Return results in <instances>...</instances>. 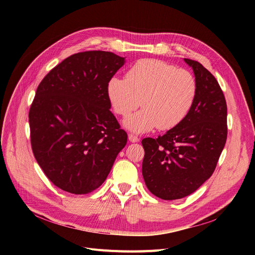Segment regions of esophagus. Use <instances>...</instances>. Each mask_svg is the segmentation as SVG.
<instances>
[{"label":"esophagus","mask_w":255,"mask_h":255,"mask_svg":"<svg viewBox=\"0 0 255 255\" xmlns=\"http://www.w3.org/2000/svg\"><path fill=\"white\" fill-rule=\"evenodd\" d=\"M128 139H129L131 142H137V141L139 140V138H138L136 135L132 134V133H129V134H128Z\"/></svg>","instance_id":"obj_1"}]
</instances>
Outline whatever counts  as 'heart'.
<instances>
[{
	"instance_id": "obj_1",
	"label": "heart",
	"mask_w": 255,
	"mask_h": 255,
	"mask_svg": "<svg viewBox=\"0 0 255 255\" xmlns=\"http://www.w3.org/2000/svg\"><path fill=\"white\" fill-rule=\"evenodd\" d=\"M196 92L197 84L191 72L155 59L138 61L126 78L113 77L107 85V94L118 115L127 117L139 104L142 106L124 122L127 129L136 133L178 126L191 110Z\"/></svg>"
}]
</instances>
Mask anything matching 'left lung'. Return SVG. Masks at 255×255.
Returning <instances> with one entry per match:
<instances>
[{
  "label": "left lung",
  "instance_id": "8db88e82",
  "mask_svg": "<svg viewBox=\"0 0 255 255\" xmlns=\"http://www.w3.org/2000/svg\"><path fill=\"white\" fill-rule=\"evenodd\" d=\"M184 61L197 84L191 110L164 135L141 140L144 183L165 200L193 193L213 175L227 137L226 101L217 79L197 61Z\"/></svg>",
  "mask_w": 255,
  "mask_h": 255
}]
</instances>
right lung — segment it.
<instances>
[{"label": "right lung", "mask_w": 255, "mask_h": 255, "mask_svg": "<svg viewBox=\"0 0 255 255\" xmlns=\"http://www.w3.org/2000/svg\"><path fill=\"white\" fill-rule=\"evenodd\" d=\"M124 63L111 51L74 53L37 88L29 112L32 150L45 176L66 192L97 189L127 143L107 94Z\"/></svg>", "instance_id": "1"}]
</instances>
